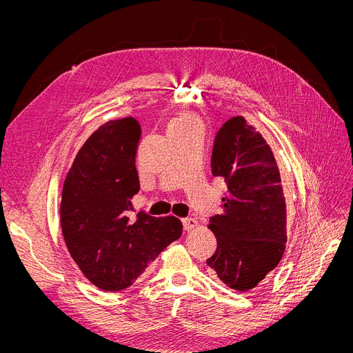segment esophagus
Masks as SVG:
<instances>
[{
  "instance_id": "obj_1",
  "label": "esophagus",
  "mask_w": 353,
  "mask_h": 353,
  "mask_svg": "<svg viewBox=\"0 0 353 353\" xmlns=\"http://www.w3.org/2000/svg\"><path fill=\"white\" fill-rule=\"evenodd\" d=\"M197 226H199V223H197L196 219H193V217L183 219V228H184V230L190 232V230H194Z\"/></svg>"
}]
</instances>
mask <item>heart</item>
<instances>
[{
	"instance_id": "obj_1",
	"label": "heart",
	"mask_w": 353,
	"mask_h": 353,
	"mask_svg": "<svg viewBox=\"0 0 353 353\" xmlns=\"http://www.w3.org/2000/svg\"><path fill=\"white\" fill-rule=\"evenodd\" d=\"M201 119L194 114L193 111H181L169 124V133H192V132H200L201 133Z\"/></svg>"
}]
</instances>
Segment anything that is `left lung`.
I'll return each mask as SVG.
<instances>
[{
	"instance_id": "1",
	"label": "left lung",
	"mask_w": 353,
	"mask_h": 353,
	"mask_svg": "<svg viewBox=\"0 0 353 353\" xmlns=\"http://www.w3.org/2000/svg\"><path fill=\"white\" fill-rule=\"evenodd\" d=\"M212 173L228 184L223 210L210 219L217 248L208 266L246 292L277 268L286 249V199L279 165L265 137L237 116L217 132Z\"/></svg>"
}]
</instances>
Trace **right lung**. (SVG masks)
<instances>
[{"mask_svg": "<svg viewBox=\"0 0 353 353\" xmlns=\"http://www.w3.org/2000/svg\"><path fill=\"white\" fill-rule=\"evenodd\" d=\"M141 127L134 117L101 124L81 145L65 176L60 223L67 249L87 279L105 292L132 286L183 233L174 216L139 213L136 154Z\"/></svg>", "mask_w": 353, "mask_h": 353, "instance_id": "obj_1", "label": "right lung"}]
</instances>
